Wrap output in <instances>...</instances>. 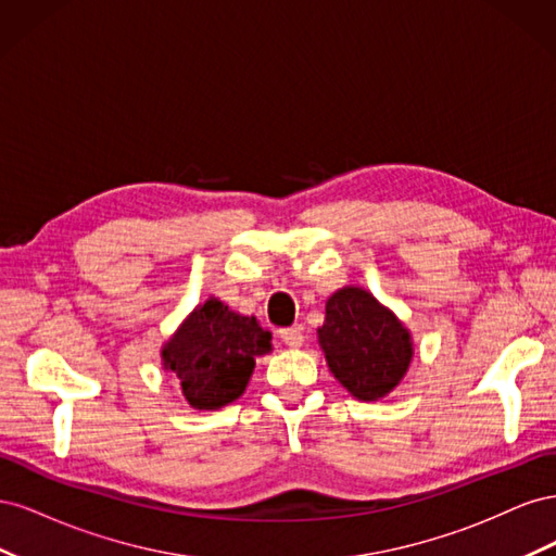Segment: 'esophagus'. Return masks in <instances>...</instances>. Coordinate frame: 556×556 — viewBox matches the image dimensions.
<instances>
[{
    "instance_id": "34e87169",
    "label": "esophagus",
    "mask_w": 556,
    "mask_h": 556,
    "mask_svg": "<svg viewBox=\"0 0 556 556\" xmlns=\"http://www.w3.org/2000/svg\"><path fill=\"white\" fill-rule=\"evenodd\" d=\"M280 339L288 348H301L304 345L306 336L301 331V327H290V329H280Z\"/></svg>"
}]
</instances>
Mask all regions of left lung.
<instances>
[{"label": "left lung", "mask_w": 556, "mask_h": 556, "mask_svg": "<svg viewBox=\"0 0 556 556\" xmlns=\"http://www.w3.org/2000/svg\"><path fill=\"white\" fill-rule=\"evenodd\" d=\"M317 343L333 378L359 401L394 392L415 355L410 329L359 285H345L327 299Z\"/></svg>", "instance_id": "1"}]
</instances>
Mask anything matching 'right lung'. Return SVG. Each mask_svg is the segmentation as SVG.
I'll use <instances>...</instances> for the list:
<instances>
[{
    "label": "right lung",
    "mask_w": 556,
    "mask_h": 556,
    "mask_svg": "<svg viewBox=\"0 0 556 556\" xmlns=\"http://www.w3.org/2000/svg\"><path fill=\"white\" fill-rule=\"evenodd\" d=\"M274 350L271 331L208 296L162 343L164 374L194 410H220L237 401L255 371V359Z\"/></svg>",
    "instance_id": "right-lung-1"
}]
</instances>
